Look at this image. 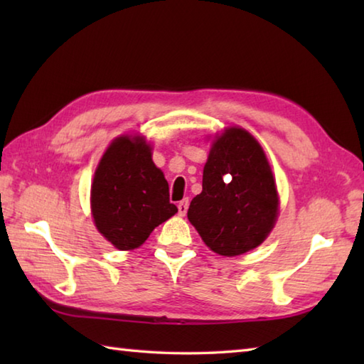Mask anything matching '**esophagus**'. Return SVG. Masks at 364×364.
<instances>
[{
	"label": "esophagus",
	"mask_w": 364,
	"mask_h": 364,
	"mask_svg": "<svg viewBox=\"0 0 364 364\" xmlns=\"http://www.w3.org/2000/svg\"><path fill=\"white\" fill-rule=\"evenodd\" d=\"M188 206H189V200L188 198L181 200V202L178 203V214H180V215L186 214L188 213Z\"/></svg>",
	"instance_id": "1"
}]
</instances>
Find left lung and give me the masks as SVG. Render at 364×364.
I'll list each match as a JSON object with an SVG mask.
<instances>
[{
    "label": "left lung",
    "instance_id": "8db88e82",
    "mask_svg": "<svg viewBox=\"0 0 364 364\" xmlns=\"http://www.w3.org/2000/svg\"><path fill=\"white\" fill-rule=\"evenodd\" d=\"M202 186L188 219L213 252L237 257L262 244L275 225L278 194L257 139L237 127L215 137Z\"/></svg>",
    "mask_w": 364,
    "mask_h": 364
}]
</instances>
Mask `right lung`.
Wrapping results in <instances>:
<instances>
[{
	"instance_id": "obj_1",
	"label": "right lung",
	"mask_w": 364,
	"mask_h": 364,
	"mask_svg": "<svg viewBox=\"0 0 364 364\" xmlns=\"http://www.w3.org/2000/svg\"><path fill=\"white\" fill-rule=\"evenodd\" d=\"M90 206L97 230L119 250L137 249L178 213L145 137L120 136L107 146L95 170Z\"/></svg>"
}]
</instances>
